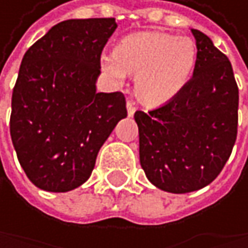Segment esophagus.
Segmentation results:
<instances>
[{"label": "esophagus", "instance_id": "obj_1", "mask_svg": "<svg viewBox=\"0 0 248 248\" xmlns=\"http://www.w3.org/2000/svg\"><path fill=\"white\" fill-rule=\"evenodd\" d=\"M126 110H128V114L129 116H134V113L137 111V107H135V104L132 101H128L126 102Z\"/></svg>", "mask_w": 248, "mask_h": 248}]
</instances>
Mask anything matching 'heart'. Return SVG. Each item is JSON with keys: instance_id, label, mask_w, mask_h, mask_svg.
Segmentation results:
<instances>
[{"instance_id": "heart-1", "label": "heart", "mask_w": 248, "mask_h": 248, "mask_svg": "<svg viewBox=\"0 0 248 248\" xmlns=\"http://www.w3.org/2000/svg\"><path fill=\"white\" fill-rule=\"evenodd\" d=\"M198 62L196 44L189 37L142 31L123 37L113 53L101 56V68L116 81L135 74V93L156 107L175 98L190 80Z\"/></svg>"}]
</instances>
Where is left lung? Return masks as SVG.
Here are the masks:
<instances>
[{"label": "left lung", "mask_w": 248, "mask_h": 248, "mask_svg": "<svg viewBox=\"0 0 248 248\" xmlns=\"http://www.w3.org/2000/svg\"><path fill=\"white\" fill-rule=\"evenodd\" d=\"M193 77L175 98L137 111L140 164L149 182L170 193L205 187L220 174L236 140L238 86L232 65L210 37L192 30Z\"/></svg>", "instance_id": "left-lung-1"}]
</instances>
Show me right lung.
Returning a JSON list of instances; mask_svg holds the SVG:
<instances>
[{"label": "right lung", "instance_id": "right-lung-1", "mask_svg": "<svg viewBox=\"0 0 248 248\" xmlns=\"http://www.w3.org/2000/svg\"><path fill=\"white\" fill-rule=\"evenodd\" d=\"M113 17L70 19L26 50L12 96L10 135L19 164L47 192H68L91 177L99 149L125 119L122 92H96Z\"/></svg>", "mask_w": 248, "mask_h": 248}]
</instances>
